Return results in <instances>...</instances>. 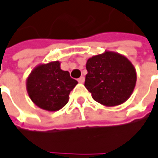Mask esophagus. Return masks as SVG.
<instances>
[{
  "instance_id": "34e87169",
  "label": "esophagus",
  "mask_w": 158,
  "mask_h": 158,
  "mask_svg": "<svg viewBox=\"0 0 158 158\" xmlns=\"http://www.w3.org/2000/svg\"><path fill=\"white\" fill-rule=\"evenodd\" d=\"M78 81H79V83H83V82L85 81V78H84V77H80V78L78 79Z\"/></svg>"
}]
</instances>
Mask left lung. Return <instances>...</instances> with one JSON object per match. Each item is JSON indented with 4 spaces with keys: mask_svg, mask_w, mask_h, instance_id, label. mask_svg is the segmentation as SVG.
<instances>
[{
    "mask_svg": "<svg viewBox=\"0 0 158 158\" xmlns=\"http://www.w3.org/2000/svg\"><path fill=\"white\" fill-rule=\"evenodd\" d=\"M85 87L94 100L106 107L126 102L136 87V72L131 61L118 52L108 51L87 60Z\"/></svg>",
    "mask_w": 158,
    "mask_h": 158,
    "instance_id": "left-lung-1",
    "label": "left lung"
}]
</instances>
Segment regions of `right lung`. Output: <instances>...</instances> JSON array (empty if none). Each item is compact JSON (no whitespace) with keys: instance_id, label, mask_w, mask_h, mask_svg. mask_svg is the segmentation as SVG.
Instances as JSON below:
<instances>
[{"instance_id":"right-lung-1","label":"right lung","mask_w":158,"mask_h":158,"mask_svg":"<svg viewBox=\"0 0 158 158\" xmlns=\"http://www.w3.org/2000/svg\"><path fill=\"white\" fill-rule=\"evenodd\" d=\"M78 84L69 71L60 69V61L36 66L26 80L27 92L31 101L41 109L57 111L69 99V93Z\"/></svg>"}]
</instances>
